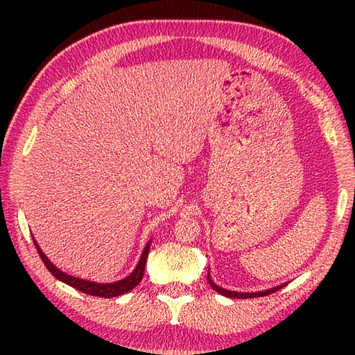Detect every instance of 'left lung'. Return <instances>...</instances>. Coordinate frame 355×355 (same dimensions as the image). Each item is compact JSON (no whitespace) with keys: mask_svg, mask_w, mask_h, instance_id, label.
<instances>
[{"mask_svg":"<svg viewBox=\"0 0 355 355\" xmlns=\"http://www.w3.org/2000/svg\"><path fill=\"white\" fill-rule=\"evenodd\" d=\"M207 281H209V285L212 286V288L215 291H218L220 294H223V296L225 297H233V299H250V297H263V296H268V294L275 293L277 290H281L282 286L285 285H279V286H275V288H270V290H266V291H258V293H236V291H229V290H224L223 286L216 285L212 279H210V276L207 275Z\"/></svg>","mask_w":355,"mask_h":355,"instance_id":"8db88e82","label":"left lung"}]
</instances>
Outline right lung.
<instances>
[{
  "label": "right lung",
  "instance_id": "add662e5",
  "mask_svg": "<svg viewBox=\"0 0 355 355\" xmlns=\"http://www.w3.org/2000/svg\"><path fill=\"white\" fill-rule=\"evenodd\" d=\"M35 247L37 248V253H40V258L42 259L44 266L49 268L50 273L55 276L59 281L65 282L67 285L73 286V288H76L82 293L89 294V296H99V297H116V296H122V294L131 291L134 286H137L141 281L143 273H145V266H146V259H148V253H149V245L150 243L146 244L145 250L141 253V258L137 263V267L132 271V273L122 279V281H117V282H112V284H96V282H89V281H84V279H79V277H73L70 275H65L64 271H61L59 268H56L53 263L47 259V256L42 253V250L40 248V245L36 244V241L33 239Z\"/></svg>",
  "mask_w": 355,
  "mask_h": 355
}]
</instances>
